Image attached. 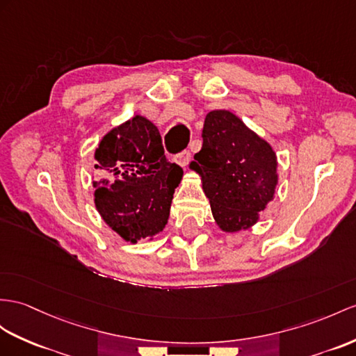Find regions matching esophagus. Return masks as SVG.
Masks as SVG:
<instances>
[{
    "label": "esophagus",
    "instance_id": "1",
    "mask_svg": "<svg viewBox=\"0 0 356 356\" xmlns=\"http://www.w3.org/2000/svg\"><path fill=\"white\" fill-rule=\"evenodd\" d=\"M190 159H192V154H190L188 149H184L183 152H179V154L175 155V157H173V160H175V163H178L179 166H183V168L187 166Z\"/></svg>",
    "mask_w": 356,
    "mask_h": 356
}]
</instances>
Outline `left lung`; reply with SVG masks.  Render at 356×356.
Returning a JSON list of instances; mask_svg holds the SVG:
<instances>
[{"mask_svg": "<svg viewBox=\"0 0 356 356\" xmlns=\"http://www.w3.org/2000/svg\"><path fill=\"white\" fill-rule=\"evenodd\" d=\"M202 138L190 168L201 175L216 223L225 232L250 228L275 196V151L228 110L208 113Z\"/></svg>", "mask_w": 356, "mask_h": 356, "instance_id": "8db88e82", "label": "left lung"}]
</instances>
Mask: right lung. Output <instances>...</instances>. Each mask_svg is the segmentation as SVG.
<instances>
[{
	"mask_svg": "<svg viewBox=\"0 0 356 356\" xmlns=\"http://www.w3.org/2000/svg\"><path fill=\"white\" fill-rule=\"evenodd\" d=\"M95 160L106 177L93 181L104 222L131 243L163 231L183 169L168 161L159 128L136 115L102 137Z\"/></svg>",
	"mask_w": 356,
	"mask_h": 356,
	"instance_id": "obj_1",
	"label": "right lung"
}]
</instances>
